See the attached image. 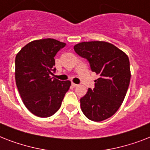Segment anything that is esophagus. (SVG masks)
Listing matches in <instances>:
<instances>
[{"instance_id": "obj_1", "label": "esophagus", "mask_w": 150, "mask_h": 150, "mask_svg": "<svg viewBox=\"0 0 150 150\" xmlns=\"http://www.w3.org/2000/svg\"><path fill=\"white\" fill-rule=\"evenodd\" d=\"M78 86H79V85L75 84V83H71V86H72L73 88H76V87H77Z\"/></svg>"}]
</instances>
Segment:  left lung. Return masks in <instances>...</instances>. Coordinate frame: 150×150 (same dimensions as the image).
I'll list each match as a JSON object with an SVG mask.
<instances>
[{
    "instance_id": "left-lung-1",
    "label": "left lung",
    "mask_w": 150,
    "mask_h": 150,
    "mask_svg": "<svg viewBox=\"0 0 150 150\" xmlns=\"http://www.w3.org/2000/svg\"><path fill=\"white\" fill-rule=\"evenodd\" d=\"M75 53L89 61L92 71L100 75L95 87L80 99L87 118L101 121L114 115L121 107L130 82L128 56L111 43L102 41L82 42L74 47Z\"/></svg>"
}]
</instances>
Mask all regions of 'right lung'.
Instances as JSON below:
<instances>
[{
  "label": "right lung",
  "mask_w": 150,
  "mask_h": 150,
  "mask_svg": "<svg viewBox=\"0 0 150 150\" xmlns=\"http://www.w3.org/2000/svg\"><path fill=\"white\" fill-rule=\"evenodd\" d=\"M65 43L54 39L34 40L22 48L15 57V82L25 106L34 115L48 117L56 113L70 81L51 75L56 71L54 57Z\"/></svg>",
  "instance_id": "1"
}]
</instances>
